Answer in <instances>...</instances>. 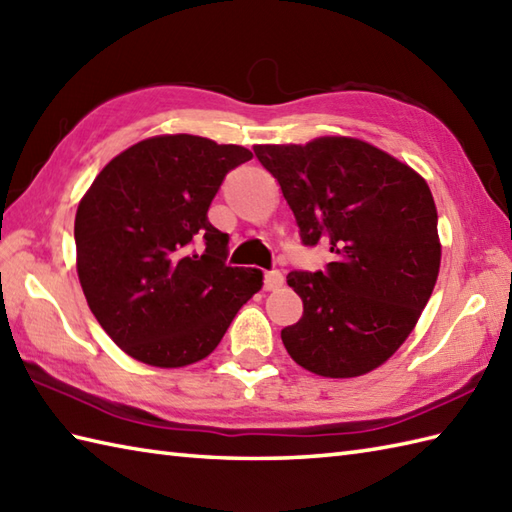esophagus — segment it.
Instances as JSON below:
<instances>
[{"label": "esophagus", "instance_id": "1", "mask_svg": "<svg viewBox=\"0 0 512 512\" xmlns=\"http://www.w3.org/2000/svg\"><path fill=\"white\" fill-rule=\"evenodd\" d=\"M281 286H284V275L277 273V270L264 275V290H277Z\"/></svg>", "mask_w": 512, "mask_h": 512}]
</instances>
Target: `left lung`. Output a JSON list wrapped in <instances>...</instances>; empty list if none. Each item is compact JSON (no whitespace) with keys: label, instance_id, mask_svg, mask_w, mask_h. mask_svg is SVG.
Here are the masks:
<instances>
[{"label":"left lung","instance_id":"8db88e82","mask_svg":"<svg viewBox=\"0 0 512 512\" xmlns=\"http://www.w3.org/2000/svg\"><path fill=\"white\" fill-rule=\"evenodd\" d=\"M253 149L279 182L303 244L325 237L334 253L325 273H288L303 317L281 341L317 376L372 372L407 341L438 281L442 244L427 180L352 136Z\"/></svg>","mask_w":512,"mask_h":512}]
</instances>
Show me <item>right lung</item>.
I'll use <instances>...</instances> for the list:
<instances>
[{"mask_svg":"<svg viewBox=\"0 0 512 512\" xmlns=\"http://www.w3.org/2000/svg\"><path fill=\"white\" fill-rule=\"evenodd\" d=\"M253 158L193 134L140 140L112 158L74 217L76 273L110 339L151 367L209 356L262 290L257 268L226 266L228 235L209 222L224 176Z\"/></svg>","mask_w":512,"mask_h":512,"instance_id":"right-lung-1","label":"right lung"}]
</instances>
